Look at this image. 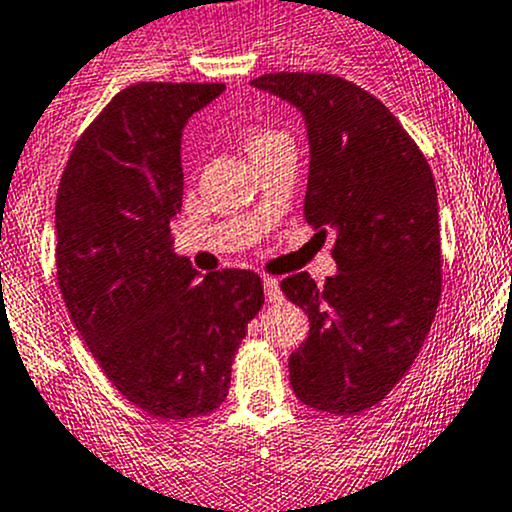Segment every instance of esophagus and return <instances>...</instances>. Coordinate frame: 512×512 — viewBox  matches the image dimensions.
<instances>
[{"mask_svg": "<svg viewBox=\"0 0 512 512\" xmlns=\"http://www.w3.org/2000/svg\"><path fill=\"white\" fill-rule=\"evenodd\" d=\"M262 287H265V299H267V302H270V304L282 302V289H280V282H277L275 277H265Z\"/></svg>", "mask_w": 512, "mask_h": 512, "instance_id": "obj_1", "label": "esophagus"}]
</instances>
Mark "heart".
<instances>
[{
  "mask_svg": "<svg viewBox=\"0 0 512 512\" xmlns=\"http://www.w3.org/2000/svg\"><path fill=\"white\" fill-rule=\"evenodd\" d=\"M240 138H242V146H245V151L250 153L252 160H260L270 151H275V148L285 146V143H292L287 133L277 131V128H270V126H262V123H250V126L242 128Z\"/></svg>",
  "mask_w": 512,
  "mask_h": 512,
  "instance_id": "obj_1",
  "label": "heart"
}]
</instances>
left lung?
<instances>
[{"instance_id": "1", "label": "left lung", "mask_w": 512, "mask_h": 512, "mask_svg": "<svg viewBox=\"0 0 512 512\" xmlns=\"http://www.w3.org/2000/svg\"><path fill=\"white\" fill-rule=\"evenodd\" d=\"M252 86L304 118L309 178L304 218L334 235L337 275L282 280L309 314V337L289 356L302 404L359 414L411 369L441 297V235L431 168L394 113L332 74H265Z\"/></svg>"}]
</instances>
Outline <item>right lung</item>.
I'll list each match as a JSON object with an SVG mask.
<instances>
[{"label":"right lung","instance_id":"add662e5","mask_svg":"<svg viewBox=\"0 0 512 512\" xmlns=\"http://www.w3.org/2000/svg\"><path fill=\"white\" fill-rule=\"evenodd\" d=\"M225 84H133L71 151L56 195V275L103 374L158 418L210 414L230 389L232 356L265 304L250 270L200 280L175 255L183 205L180 143Z\"/></svg>","mask_w":512,"mask_h":512}]
</instances>
